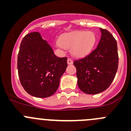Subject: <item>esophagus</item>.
I'll return each instance as SVG.
<instances>
[{
    "label": "esophagus",
    "instance_id": "1",
    "mask_svg": "<svg viewBox=\"0 0 131 131\" xmlns=\"http://www.w3.org/2000/svg\"><path fill=\"white\" fill-rule=\"evenodd\" d=\"M67 63H68V64H72L73 63L72 60L71 59H67Z\"/></svg>",
    "mask_w": 131,
    "mask_h": 131
}]
</instances>
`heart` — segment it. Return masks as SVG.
I'll use <instances>...</instances> for the list:
<instances>
[{"label":"heart","instance_id":"obj_1","mask_svg":"<svg viewBox=\"0 0 131 131\" xmlns=\"http://www.w3.org/2000/svg\"><path fill=\"white\" fill-rule=\"evenodd\" d=\"M96 42V36L92 31L77 30L60 36L57 46L59 48H71L74 56L84 57L91 51Z\"/></svg>","mask_w":131,"mask_h":131}]
</instances>
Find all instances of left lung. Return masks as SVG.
<instances>
[{
	"label": "left lung",
	"mask_w": 131,
	"mask_h": 131,
	"mask_svg": "<svg viewBox=\"0 0 131 131\" xmlns=\"http://www.w3.org/2000/svg\"><path fill=\"white\" fill-rule=\"evenodd\" d=\"M100 30L97 47L85 57L74 61L78 85L89 95L105 91L113 82L118 67L117 42L109 31L101 28Z\"/></svg>",
	"instance_id": "1"
}]
</instances>
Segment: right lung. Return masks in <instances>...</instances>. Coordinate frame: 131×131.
I'll return each instance as SVG.
<instances>
[{
	"instance_id": "right-lung-1",
	"label": "right lung",
	"mask_w": 131,
	"mask_h": 131,
	"mask_svg": "<svg viewBox=\"0 0 131 131\" xmlns=\"http://www.w3.org/2000/svg\"><path fill=\"white\" fill-rule=\"evenodd\" d=\"M67 57H57L38 32L27 34L20 44L17 70L20 82L32 96L46 98L57 90L67 67Z\"/></svg>"
}]
</instances>
